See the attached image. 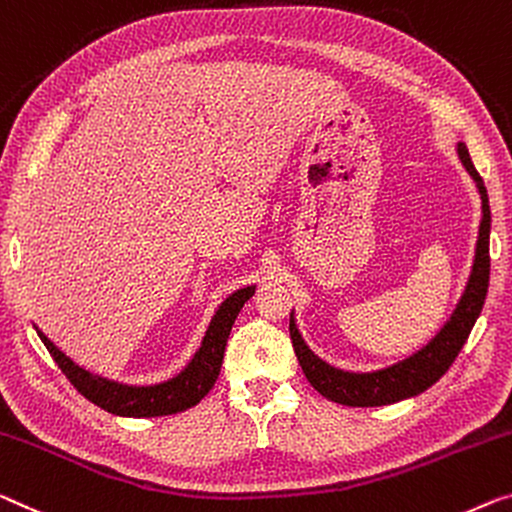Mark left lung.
Returning <instances> with one entry per match:
<instances>
[{"label": "left lung", "instance_id": "8db88e82", "mask_svg": "<svg viewBox=\"0 0 512 512\" xmlns=\"http://www.w3.org/2000/svg\"><path fill=\"white\" fill-rule=\"evenodd\" d=\"M457 154L462 158V165L474 177L480 202H483V220H480L478 243H476V259L471 278L467 282L460 303L448 319L444 329L434 335L432 342L416 352L414 356L404 358L402 363L393 368L377 370V372H345L331 368L322 358H317L305 345L303 338L296 331L294 317H289V338H292L296 358H299L305 379L310 381L312 388L338 404L347 407H381V404H393L411 395H418L430 388L432 384L446 375L453 361L460 354L464 342H467L476 319L483 310L487 285H490V200H487L485 183L471 163L469 151L464 144H457Z\"/></svg>", "mask_w": 512, "mask_h": 512}]
</instances>
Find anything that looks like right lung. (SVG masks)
I'll use <instances>...</instances> for the list:
<instances>
[{
  "instance_id": "right-lung-1",
  "label": "right lung",
  "mask_w": 512,
  "mask_h": 512,
  "mask_svg": "<svg viewBox=\"0 0 512 512\" xmlns=\"http://www.w3.org/2000/svg\"><path fill=\"white\" fill-rule=\"evenodd\" d=\"M253 294L255 287H243L220 305L216 317L211 319L207 335H204L200 352L188 363V368L174 379L156 386H124L117 384V381L89 375L87 370H82L71 358L61 354L43 333H38V338L43 340L45 349L55 358V363L64 372L66 379L78 388L80 395L94 402L96 407L110 411V414L133 418L170 416L195 407L216 384L234 319L241 312L243 303Z\"/></svg>"
}]
</instances>
